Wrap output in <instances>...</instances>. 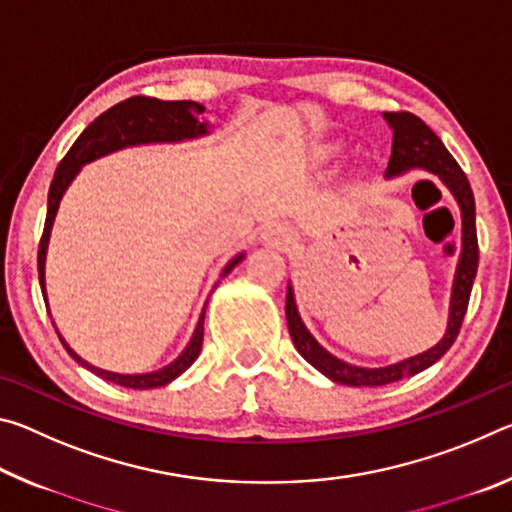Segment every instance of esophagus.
Here are the masks:
<instances>
[{
	"instance_id": "34e87169",
	"label": "esophagus",
	"mask_w": 512,
	"mask_h": 512,
	"mask_svg": "<svg viewBox=\"0 0 512 512\" xmlns=\"http://www.w3.org/2000/svg\"><path fill=\"white\" fill-rule=\"evenodd\" d=\"M296 237H298L296 230H293L291 225L284 223V221L266 223L264 230H262L264 244L273 246V248H282V250H287V248L296 244Z\"/></svg>"
}]
</instances>
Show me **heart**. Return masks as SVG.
Segmentation results:
<instances>
[{
	"instance_id": "b5f03b06",
	"label": "heart",
	"mask_w": 512,
	"mask_h": 512,
	"mask_svg": "<svg viewBox=\"0 0 512 512\" xmlns=\"http://www.w3.org/2000/svg\"><path fill=\"white\" fill-rule=\"evenodd\" d=\"M339 153H341L339 144H320L314 149V160L316 162H329V160H334Z\"/></svg>"
}]
</instances>
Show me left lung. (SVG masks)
<instances>
[{
    "instance_id": "left-lung-1",
    "label": "left lung",
    "mask_w": 512,
    "mask_h": 512,
    "mask_svg": "<svg viewBox=\"0 0 512 512\" xmlns=\"http://www.w3.org/2000/svg\"><path fill=\"white\" fill-rule=\"evenodd\" d=\"M384 119L393 131V149L384 176L391 180L397 176H404V173L409 171L420 169L440 178V183L449 189L458 210H461V257H458L454 273L452 300H449V320L443 339L433 345V348L415 354V357L381 368L354 366V363L341 361L339 357H334L332 352H327L323 345L311 336L307 325L302 323L296 307V296H293V287L291 282L287 284V323L293 345H296V350L318 372H323L327 379L336 381V384L345 386H386L404 377L418 375V372L433 366V363L443 357L456 341L458 329H461L467 311V302H470L476 266H479L474 194L463 169L458 167L452 153L445 149V144L438 140L436 133H433L420 117L411 115V112H384Z\"/></svg>"
}]
</instances>
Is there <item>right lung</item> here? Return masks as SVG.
<instances>
[{
  "label": "right lung",
  "instance_id": "obj_1",
  "mask_svg": "<svg viewBox=\"0 0 512 512\" xmlns=\"http://www.w3.org/2000/svg\"><path fill=\"white\" fill-rule=\"evenodd\" d=\"M210 135V121L205 119V106L196 101H160L151 97H131L126 101L117 103L110 110L103 112L92 124L85 128L79 135V140L72 144V149L60 160L58 169L54 173V180H51L49 187V198H47V219H45V230H42L40 248H38V277H40V289L42 296L47 302V284H45V264H47V248H49V237L51 228H54L56 214L60 201L67 192V187L72 185V180L79 176V171L88 162H94L103 158V155H110L121 149H128V146H142V144H176V142H187V140H198V137ZM246 253H239L225 264L221 275H228L232 268H235ZM203 323H205V307L198 316L196 329L189 339L187 348L178 354L176 359L160 370L153 372H140V375H121V372H110L92 366L85 359H81L72 348H69L67 341L60 336L65 350L69 352L76 363H81L83 368H88L94 375L101 379L112 381V384H119L124 388H135V391H146V388H160L167 386L169 381L183 375V372L192 366L198 359L203 348ZM56 327V323H54Z\"/></svg>",
  "mask_w": 512,
  "mask_h": 512
}]
</instances>
